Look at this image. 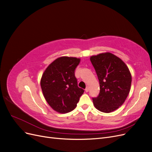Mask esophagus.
<instances>
[{
  "mask_svg": "<svg viewBox=\"0 0 152 152\" xmlns=\"http://www.w3.org/2000/svg\"><path fill=\"white\" fill-rule=\"evenodd\" d=\"M85 91L86 92V93H87V92H89V87H86V89H85Z\"/></svg>",
  "mask_w": 152,
  "mask_h": 152,
  "instance_id": "esophagus-1",
  "label": "esophagus"
}]
</instances>
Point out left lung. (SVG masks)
Here are the masks:
<instances>
[{"instance_id": "1", "label": "left lung", "mask_w": 152, "mask_h": 152, "mask_svg": "<svg viewBox=\"0 0 152 152\" xmlns=\"http://www.w3.org/2000/svg\"><path fill=\"white\" fill-rule=\"evenodd\" d=\"M99 82V94L93 98L99 111L110 113L118 109L129 93L132 77L128 67L121 59L110 53L90 58Z\"/></svg>"}]
</instances>
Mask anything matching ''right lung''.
Returning <instances> with one entry per match:
<instances>
[{"label":"right lung","instance_id":"add662e5","mask_svg":"<svg viewBox=\"0 0 152 152\" xmlns=\"http://www.w3.org/2000/svg\"><path fill=\"white\" fill-rule=\"evenodd\" d=\"M80 59L63 56L52 62L45 69L40 80L44 98L54 110L68 113L77 107L84 89L78 87L75 70Z\"/></svg>","mask_w":152,"mask_h":152}]
</instances>
